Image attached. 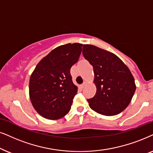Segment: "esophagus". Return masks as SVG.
Here are the masks:
<instances>
[{"instance_id":"esophagus-1","label":"esophagus","mask_w":153,"mask_h":153,"mask_svg":"<svg viewBox=\"0 0 153 153\" xmlns=\"http://www.w3.org/2000/svg\"><path fill=\"white\" fill-rule=\"evenodd\" d=\"M85 85H86V82H83L82 85H81V88H84L85 87Z\"/></svg>"}]
</instances>
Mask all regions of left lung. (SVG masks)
Instances as JSON below:
<instances>
[{"instance_id": "8db88e82", "label": "left lung", "mask_w": 153, "mask_h": 153, "mask_svg": "<svg viewBox=\"0 0 153 153\" xmlns=\"http://www.w3.org/2000/svg\"><path fill=\"white\" fill-rule=\"evenodd\" d=\"M84 57L92 65L97 92L87 99L93 111L115 115L128 106L136 90L133 75L115 54L91 45H84Z\"/></svg>"}]
</instances>
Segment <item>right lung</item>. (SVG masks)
Segmentation results:
<instances>
[{
  "label": "right lung",
  "mask_w": 153,
  "mask_h": 153,
  "mask_svg": "<svg viewBox=\"0 0 153 153\" xmlns=\"http://www.w3.org/2000/svg\"><path fill=\"white\" fill-rule=\"evenodd\" d=\"M82 45L68 43L54 49L42 59L31 74L30 99L43 117L57 120L71 110L78 87L73 84L70 70L78 62Z\"/></svg>",
  "instance_id": "right-lung-1"
}]
</instances>
